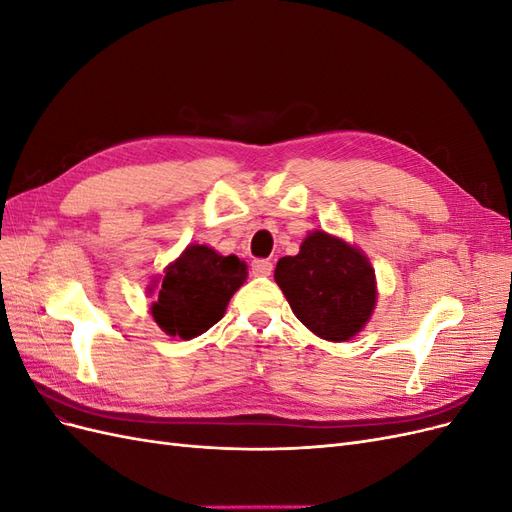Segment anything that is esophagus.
<instances>
[{"label":"esophagus","instance_id":"34e87169","mask_svg":"<svg viewBox=\"0 0 512 512\" xmlns=\"http://www.w3.org/2000/svg\"><path fill=\"white\" fill-rule=\"evenodd\" d=\"M271 271H273V265L269 260H254L252 262V273L256 277H267V275H271Z\"/></svg>","mask_w":512,"mask_h":512}]
</instances>
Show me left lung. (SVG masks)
I'll use <instances>...</instances> for the list:
<instances>
[{
	"label": "left lung",
	"instance_id": "1",
	"mask_svg": "<svg viewBox=\"0 0 512 512\" xmlns=\"http://www.w3.org/2000/svg\"><path fill=\"white\" fill-rule=\"evenodd\" d=\"M275 282L294 316L329 342H346L359 333L378 297L367 256L324 230L309 232L297 256L277 260Z\"/></svg>",
	"mask_w": 512,
	"mask_h": 512
}]
</instances>
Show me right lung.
<instances>
[{"label":"right lung","mask_w":512,"mask_h":512,"mask_svg":"<svg viewBox=\"0 0 512 512\" xmlns=\"http://www.w3.org/2000/svg\"><path fill=\"white\" fill-rule=\"evenodd\" d=\"M245 277L247 265L235 254L222 256L207 245H188L166 267L151 316L166 335L192 339L224 316Z\"/></svg>","instance_id":"obj_1"}]
</instances>
